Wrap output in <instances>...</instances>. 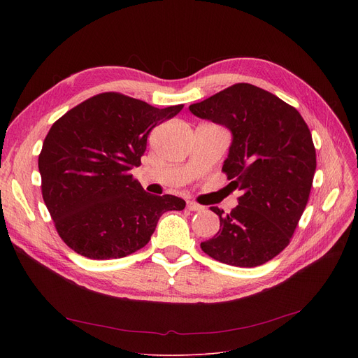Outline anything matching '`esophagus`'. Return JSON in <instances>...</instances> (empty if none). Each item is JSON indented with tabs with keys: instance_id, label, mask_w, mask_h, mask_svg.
<instances>
[{
	"instance_id": "34e87169",
	"label": "esophagus",
	"mask_w": 358,
	"mask_h": 358,
	"mask_svg": "<svg viewBox=\"0 0 358 358\" xmlns=\"http://www.w3.org/2000/svg\"><path fill=\"white\" fill-rule=\"evenodd\" d=\"M187 209L192 210V212H201L204 208L200 204H197L196 201H187Z\"/></svg>"
}]
</instances>
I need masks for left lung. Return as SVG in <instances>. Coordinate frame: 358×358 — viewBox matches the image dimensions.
<instances>
[{"label":"left lung","mask_w":358,"mask_h":358,"mask_svg":"<svg viewBox=\"0 0 358 358\" xmlns=\"http://www.w3.org/2000/svg\"><path fill=\"white\" fill-rule=\"evenodd\" d=\"M189 108L232 131L222 171L242 192L231 213L210 208L220 229L200 247L223 264H264L289 245L308 204L316 169L310 130L294 107L245 83Z\"/></svg>","instance_id":"left-lung-1"}]
</instances>
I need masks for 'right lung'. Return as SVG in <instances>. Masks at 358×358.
<instances>
[{
  "label": "right lung",
  "instance_id": "1",
  "mask_svg": "<svg viewBox=\"0 0 358 358\" xmlns=\"http://www.w3.org/2000/svg\"><path fill=\"white\" fill-rule=\"evenodd\" d=\"M182 107L103 92L52 124L39 155L42 196L71 250L91 259L130 255L149 242L162 213L185 208L180 197L146 193L130 173L150 130Z\"/></svg>",
  "mask_w": 358,
  "mask_h": 358
}]
</instances>
